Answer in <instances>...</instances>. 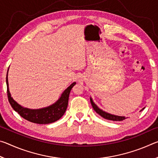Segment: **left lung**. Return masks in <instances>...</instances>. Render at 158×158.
<instances>
[{"instance_id": "obj_1", "label": "left lung", "mask_w": 158, "mask_h": 158, "mask_svg": "<svg viewBox=\"0 0 158 158\" xmlns=\"http://www.w3.org/2000/svg\"><path fill=\"white\" fill-rule=\"evenodd\" d=\"M90 102H91V105L93 106V108L94 110L96 111V113H98L99 115H100L102 117H103L104 118L107 119V120H110V121H123L126 118L125 116H116V115H113L111 114H109L107 112L104 111L103 110H102L98 106L95 105V104L93 102V101L92 100V98H90ZM144 108L141 109V111H142Z\"/></svg>"}]
</instances>
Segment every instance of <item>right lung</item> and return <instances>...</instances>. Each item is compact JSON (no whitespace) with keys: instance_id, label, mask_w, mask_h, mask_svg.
<instances>
[{"instance_id":"1","label":"right lung","mask_w":158,"mask_h":158,"mask_svg":"<svg viewBox=\"0 0 158 158\" xmlns=\"http://www.w3.org/2000/svg\"><path fill=\"white\" fill-rule=\"evenodd\" d=\"M7 73H8V71H7ZM7 73L6 77V84L9 102L13 109L17 111L21 117L28 121L34 123L49 124L58 121L63 116L67 107H68L69 93L73 87L76 84V82L73 83L69 87L67 88L62 93L60 98L52 105L42 109H31L21 106L11 97V94L9 90Z\"/></svg>"}]
</instances>
